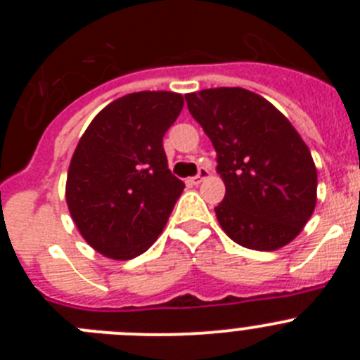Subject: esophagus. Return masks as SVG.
Listing matches in <instances>:
<instances>
[{"label":"esophagus","mask_w":360,"mask_h":360,"mask_svg":"<svg viewBox=\"0 0 360 360\" xmlns=\"http://www.w3.org/2000/svg\"><path fill=\"white\" fill-rule=\"evenodd\" d=\"M209 176H211V171H209L207 167H200L198 174H196V176H193V178H189L187 182H189L191 186H200V184H202L203 180H205V178H209Z\"/></svg>","instance_id":"1"}]
</instances>
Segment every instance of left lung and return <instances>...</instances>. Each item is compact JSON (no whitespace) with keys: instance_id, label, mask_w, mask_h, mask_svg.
<instances>
[{"instance_id":"obj_1","label":"left lung","mask_w":360,"mask_h":360,"mask_svg":"<svg viewBox=\"0 0 360 360\" xmlns=\"http://www.w3.org/2000/svg\"><path fill=\"white\" fill-rule=\"evenodd\" d=\"M186 101L216 149L225 198L214 211L225 234L252 250L290 243L317 202L316 164L290 120L245 88H209Z\"/></svg>"}]
</instances>
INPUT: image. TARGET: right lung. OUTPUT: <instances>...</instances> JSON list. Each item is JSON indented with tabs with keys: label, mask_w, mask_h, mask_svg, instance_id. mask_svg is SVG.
<instances>
[{
	"label": "right lung",
	"mask_w": 360,
	"mask_h": 360,
	"mask_svg": "<svg viewBox=\"0 0 360 360\" xmlns=\"http://www.w3.org/2000/svg\"><path fill=\"white\" fill-rule=\"evenodd\" d=\"M182 108L174 91L128 94L82 133L65 195L81 236L103 256H141L164 231L186 186L171 174L162 141Z\"/></svg>",
	"instance_id": "1"
}]
</instances>
